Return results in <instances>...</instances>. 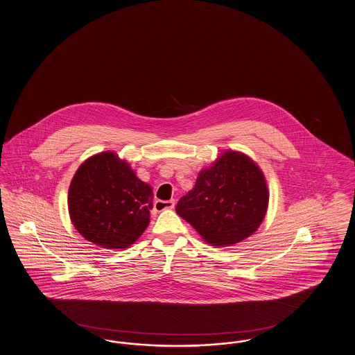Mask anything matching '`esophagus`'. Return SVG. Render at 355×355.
<instances>
[{
    "instance_id": "obj_1",
    "label": "esophagus",
    "mask_w": 355,
    "mask_h": 355,
    "mask_svg": "<svg viewBox=\"0 0 355 355\" xmlns=\"http://www.w3.org/2000/svg\"><path fill=\"white\" fill-rule=\"evenodd\" d=\"M175 200H156L155 202V209L156 211H164V209H172L175 207Z\"/></svg>"
}]
</instances>
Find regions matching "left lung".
<instances>
[{"instance_id":"left-lung-1","label":"left lung","mask_w":355,"mask_h":355,"mask_svg":"<svg viewBox=\"0 0 355 355\" xmlns=\"http://www.w3.org/2000/svg\"><path fill=\"white\" fill-rule=\"evenodd\" d=\"M270 192L259 166L245 153L227 150L198 175L195 187L176 205V212L205 242L227 247L259 228Z\"/></svg>"}]
</instances>
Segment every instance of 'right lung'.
Instances as JSON below:
<instances>
[{
  "label": "right lung",
  "mask_w": 355,
  "mask_h": 355,
  "mask_svg": "<svg viewBox=\"0 0 355 355\" xmlns=\"http://www.w3.org/2000/svg\"><path fill=\"white\" fill-rule=\"evenodd\" d=\"M152 203V187L111 150L88 157L68 191L69 216L77 232L110 250L127 248L141 236L150 224Z\"/></svg>",
  "instance_id": "obj_1"
}]
</instances>
